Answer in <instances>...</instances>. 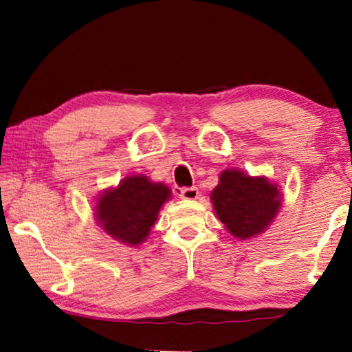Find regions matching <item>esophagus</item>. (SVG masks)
I'll list each match as a JSON object with an SVG mask.
<instances>
[{"instance_id":"obj_1","label":"esophagus","mask_w":352,"mask_h":352,"mask_svg":"<svg viewBox=\"0 0 352 352\" xmlns=\"http://www.w3.org/2000/svg\"><path fill=\"white\" fill-rule=\"evenodd\" d=\"M179 197L182 200H195L199 197V189L197 187H184L179 190Z\"/></svg>"}]
</instances>
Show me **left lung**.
Returning a JSON list of instances; mask_svg holds the SVG:
<instances>
[{"label":"left lung","mask_w":352,"mask_h":352,"mask_svg":"<svg viewBox=\"0 0 352 352\" xmlns=\"http://www.w3.org/2000/svg\"><path fill=\"white\" fill-rule=\"evenodd\" d=\"M283 194L266 176H252L237 168L219 175L210 200L221 223L232 237L250 240L261 235L274 223Z\"/></svg>","instance_id":"left-lung-1"}]
</instances>
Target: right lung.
<instances>
[{
  "mask_svg": "<svg viewBox=\"0 0 352 352\" xmlns=\"http://www.w3.org/2000/svg\"><path fill=\"white\" fill-rule=\"evenodd\" d=\"M170 199L171 189L163 182H153L146 175L126 176L98 195L96 223L110 239L138 247L146 242L162 206Z\"/></svg>",
  "mask_w": 352,
  "mask_h": 352,
  "instance_id": "right-lung-1",
  "label": "right lung"
}]
</instances>
